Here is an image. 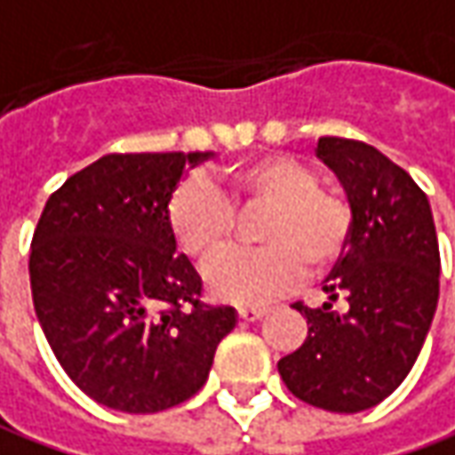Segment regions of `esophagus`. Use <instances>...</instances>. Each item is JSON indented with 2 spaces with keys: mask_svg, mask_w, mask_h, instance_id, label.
<instances>
[{
  "mask_svg": "<svg viewBox=\"0 0 455 455\" xmlns=\"http://www.w3.org/2000/svg\"><path fill=\"white\" fill-rule=\"evenodd\" d=\"M264 315H267V309H261V307H239V317L243 322H257Z\"/></svg>",
  "mask_w": 455,
  "mask_h": 455,
  "instance_id": "obj_1",
  "label": "esophagus"
}]
</instances>
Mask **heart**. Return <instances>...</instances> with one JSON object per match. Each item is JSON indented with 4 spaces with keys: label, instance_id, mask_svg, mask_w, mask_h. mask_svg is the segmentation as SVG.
<instances>
[{
    "label": "heart",
    "instance_id": "obj_1",
    "mask_svg": "<svg viewBox=\"0 0 455 455\" xmlns=\"http://www.w3.org/2000/svg\"><path fill=\"white\" fill-rule=\"evenodd\" d=\"M236 212H264L254 228L264 246L228 251L204 276L212 297L234 305H264L290 291L305 279L307 264L327 269L345 251L353 227L350 206L320 191L315 171L287 156L183 180L168 204V224L180 249L206 264L231 242Z\"/></svg>",
    "mask_w": 455,
    "mask_h": 455
}]
</instances>
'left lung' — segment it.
Here are the masks:
<instances>
[{
	"mask_svg": "<svg viewBox=\"0 0 455 455\" xmlns=\"http://www.w3.org/2000/svg\"><path fill=\"white\" fill-rule=\"evenodd\" d=\"M315 153L339 180L353 227L324 279L327 302L294 305L309 332L276 368L309 405L360 413L383 403L420 355L438 307V236L428 196L380 150L320 138Z\"/></svg>",
	"mask_w": 455,
	"mask_h": 455,
	"instance_id": "1",
	"label": "left lung"
}]
</instances>
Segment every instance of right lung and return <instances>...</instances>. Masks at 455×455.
I'll return each instance as SVG.
<instances>
[{"label": "right lung", "mask_w": 455, "mask_h": 455, "mask_svg": "<svg viewBox=\"0 0 455 455\" xmlns=\"http://www.w3.org/2000/svg\"><path fill=\"white\" fill-rule=\"evenodd\" d=\"M213 153H113L44 204L29 254L32 302L52 353L85 395L120 413H158L204 387L234 307L198 299L176 254L168 201L186 165Z\"/></svg>", "instance_id": "add662e5"}]
</instances>
